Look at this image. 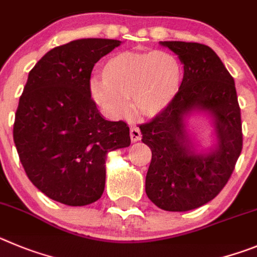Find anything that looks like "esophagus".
Segmentation results:
<instances>
[{
  "label": "esophagus",
  "instance_id": "esophagus-1",
  "mask_svg": "<svg viewBox=\"0 0 257 257\" xmlns=\"http://www.w3.org/2000/svg\"><path fill=\"white\" fill-rule=\"evenodd\" d=\"M142 137L141 131L138 128H131V141L132 142H138Z\"/></svg>",
  "mask_w": 257,
  "mask_h": 257
}]
</instances>
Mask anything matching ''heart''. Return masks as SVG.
Instances as JSON below:
<instances>
[{"label":"heart","instance_id":"heart-1","mask_svg":"<svg viewBox=\"0 0 257 257\" xmlns=\"http://www.w3.org/2000/svg\"><path fill=\"white\" fill-rule=\"evenodd\" d=\"M102 79L92 78L89 91L94 102L112 117H124L129 98L134 111L143 116L163 112L183 84V65L166 51L119 52L108 57Z\"/></svg>","mask_w":257,"mask_h":257}]
</instances>
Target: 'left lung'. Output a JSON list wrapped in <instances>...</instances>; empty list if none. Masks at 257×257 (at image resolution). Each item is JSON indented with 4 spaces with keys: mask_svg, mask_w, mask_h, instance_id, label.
Listing matches in <instances>:
<instances>
[{
    "mask_svg": "<svg viewBox=\"0 0 257 257\" xmlns=\"http://www.w3.org/2000/svg\"><path fill=\"white\" fill-rule=\"evenodd\" d=\"M183 64V84L168 107L140 126L152 151L147 197L166 211H188L219 195L242 151L241 110L234 79L209 46L164 41ZM205 114L214 143L203 149L189 132V119Z\"/></svg>",
    "mask_w": 257,
    "mask_h": 257,
    "instance_id": "8db88e82",
    "label": "left lung"
}]
</instances>
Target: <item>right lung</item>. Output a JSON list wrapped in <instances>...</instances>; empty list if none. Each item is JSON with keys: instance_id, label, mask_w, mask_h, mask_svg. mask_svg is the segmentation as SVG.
Listing matches in <instances>:
<instances>
[{"instance_id": "1", "label": "right lung", "mask_w": 257, "mask_h": 257, "mask_svg": "<svg viewBox=\"0 0 257 257\" xmlns=\"http://www.w3.org/2000/svg\"><path fill=\"white\" fill-rule=\"evenodd\" d=\"M120 45L75 39L48 51L29 71L14 142L29 180L51 200L69 206L98 200L107 154L131 145L126 123L106 120L89 91L94 64Z\"/></svg>"}]
</instances>
